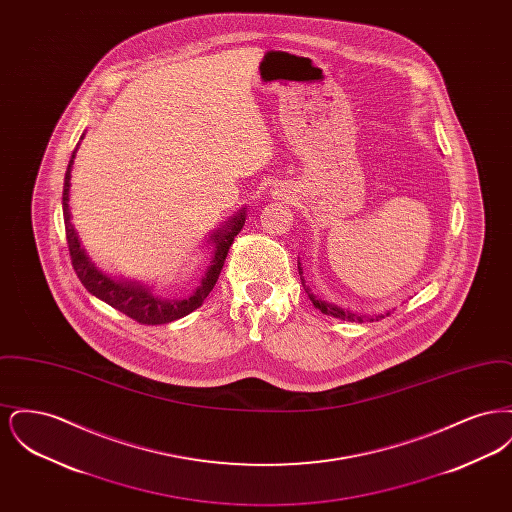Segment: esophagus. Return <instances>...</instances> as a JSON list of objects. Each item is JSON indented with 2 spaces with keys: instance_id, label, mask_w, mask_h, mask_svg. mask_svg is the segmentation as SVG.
<instances>
[{
  "instance_id": "esophagus-1",
  "label": "esophagus",
  "mask_w": 512,
  "mask_h": 512,
  "mask_svg": "<svg viewBox=\"0 0 512 512\" xmlns=\"http://www.w3.org/2000/svg\"><path fill=\"white\" fill-rule=\"evenodd\" d=\"M292 194V190H290V188H284V186H278V188H274V192H272V195H274L276 199H290Z\"/></svg>"
}]
</instances>
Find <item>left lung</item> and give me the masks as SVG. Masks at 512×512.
I'll return each mask as SVG.
<instances>
[{
	"instance_id": "1",
	"label": "left lung",
	"mask_w": 512,
	"mask_h": 512,
	"mask_svg": "<svg viewBox=\"0 0 512 512\" xmlns=\"http://www.w3.org/2000/svg\"><path fill=\"white\" fill-rule=\"evenodd\" d=\"M301 270H303V268L299 265V272H301ZM301 274H303V272H301ZM301 284H303L305 292L309 295V299L313 301V305L317 307L320 313H324V315H328V317L340 318V320H349V322H355V320H357V322H363L365 318H368V320H374L372 317H359V315H355V313H349V311L341 309L338 305H332V303H328V301L318 299L317 295L309 290V286H305V280H303V278H301ZM386 315H390V311H388ZM378 318H384V315H378L376 320H378Z\"/></svg>"
}]
</instances>
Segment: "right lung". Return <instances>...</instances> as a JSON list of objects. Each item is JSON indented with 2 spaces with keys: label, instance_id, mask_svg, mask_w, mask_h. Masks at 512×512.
Returning a JSON list of instances; mask_svg holds the SVG:
<instances>
[{
  "label": "right lung",
  "instance_id": "obj_1",
  "mask_svg": "<svg viewBox=\"0 0 512 512\" xmlns=\"http://www.w3.org/2000/svg\"><path fill=\"white\" fill-rule=\"evenodd\" d=\"M84 138V134L80 136V140ZM80 146V142H78ZM74 147L69 167L65 172V184H63V217H65V232H67V244L71 251V261H73L74 272L80 278L82 286L96 295L101 301H105L107 305H111L113 309L121 311L122 315L134 318L140 324H167L172 320L186 317L197 307L203 305L205 297L215 288L217 280H219L220 270L224 267L228 249L234 242V238L240 234V230L245 224V207L236 213L232 219L222 224V228L215 230L209 236V242L213 244V259L209 261V267L205 276L201 278V284L197 286L190 297L186 299H163L157 297L151 292L147 286L140 282H128V280H115L113 276L105 274L103 270H99L92 259L88 257L86 249L80 244L78 232L74 230L73 222H71V209H69V192H71V171H73L74 157H76V149Z\"/></svg>",
  "mask_w": 512,
  "mask_h": 512
}]
</instances>
